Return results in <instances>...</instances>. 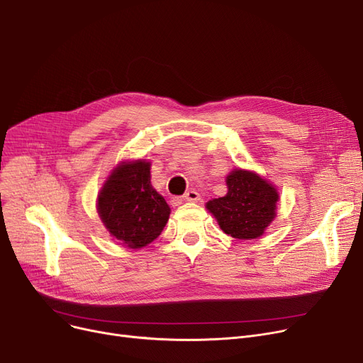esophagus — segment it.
Returning a JSON list of instances; mask_svg holds the SVG:
<instances>
[{
	"instance_id": "34e87169",
	"label": "esophagus",
	"mask_w": 363,
	"mask_h": 363,
	"mask_svg": "<svg viewBox=\"0 0 363 363\" xmlns=\"http://www.w3.org/2000/svg\"><path fill=\"white\" fill-rule=\"evenodd\" d=\"M184 200L189 201V203H197L201 200V196L197 191H194V189H189V191H186L184 194Z\"/></svg>"
}]
</instances>
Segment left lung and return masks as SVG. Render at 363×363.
Here are the masks:
<instances>
[{"mask_svg":"<svg viewBox=\"0 0 363 363\" xmlns=\"http://www.w3.org/2000/svg\"><path fill=\"white\" fill-rule=\"evenodd\" d=\"M228 193L207 201L220 230L238 240L263 235L275 218L279 194L277 188L252 170L234 169L226 177Z\"/></svg>","mask_w":363,"mask_h":363,"instance_id":"1","label":"left lung"}]
</instances>
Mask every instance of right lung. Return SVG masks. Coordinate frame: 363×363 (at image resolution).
I'll return each instance as SVG.
<instances>
[{"label":"right lung","mask_w":363,"mask_h":363,"mask_svg":"<svg viewBox=\"0 0 363 363\" xmlns=\"http://www.w3.org/2000/svg\"><path fill=\"white\" fill-rule=\"evenodd\" d=\"M150 162H122L99 194L97 211L110 235L129 249L155 241L167 223L170 207L151 185Z\"/></svg>","instance_id":"1"}]
</instances>
